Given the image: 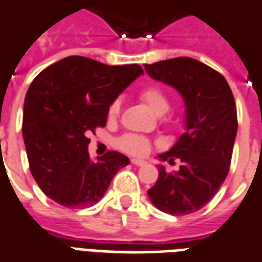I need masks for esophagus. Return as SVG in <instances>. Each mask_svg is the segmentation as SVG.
<instances>
[{
  "mask_svg": "<svg viewBox=\"0 0 262 262\" xmlns=\"http://www.w3.org/2000/svg\"><path fill=\"white\" fill-rule=\"evenodd\" d=\"M132 163L135 164V166H146L147 162L143 160V159H132Z\"/></svg>",
  "mask_w": 262,
  "mask_h": 262,
  "instance_id": "34e87169",
  "label": "esophagus"
}]
</instances>
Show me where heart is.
<instances>
[{"instance_id":"heart-1","label":"heart","mask_w":262,"mask_h":262,"mask_svg":"<svg viewBox=\"0 0 262 262\" xmlns=\"http://www.w3.org/2000/svg\"><path fill=\"white\" fill-rule=\"evenodd\" d=\"M140 98L147 103L150 109L156 115H164L169 111V99L164 95L162 89H159L157 86H147L144 88L143 91L140 92ZM120 107H122V102L120 99L113 100L109 109H107V118L113 120L119 116L120 113ZM119 147L122 150H125L126 153L130 155H136V156H142L146 155L150 149V142L143 136L139 135H125L123 137L119 139Z\"/></svg>"}]
</instances>
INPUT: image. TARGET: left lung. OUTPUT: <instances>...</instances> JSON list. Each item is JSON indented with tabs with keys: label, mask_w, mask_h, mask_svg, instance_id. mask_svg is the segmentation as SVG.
I'll list each match as a JSON object with an SVG mask.
<instances>
[{
	"label": "left lung",
	"mask_w": 262,
	"mask_h": 262,
	"mask_svg": "<svg viewBox=\"0 0 262 262\" xmlns=\"http://www.w3.org/2000/svg\"><path fill=\"white\" fill-rule=\"evenodd\" d=\"M151 79L174 88L186 106L184 133L173 147L159 155L177 171L157 164L159 179L147 190L160 211L186 215L199 211L217 194L230 170L237 136V109L224 76L193 58H173L144 65Z\"/></svg>",
	"instance_id": "left-lung-1"
}]
</instances>
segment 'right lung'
<instances>
[{
  "mask_svg": "<svg viewBox=\"0 0 262 262\" xmlns=\"http://www.w3.org/2000/svg\"><path fill=\"white\" fill-rule=\"evenodd\" d=\"M143 74L140 65L111 67L68 56L32 80L24 102L23 137L29 169L45 195L63 207H91L130 160L107 151L92 160L89 133L106 126L107 109Z\"/></svg>",
  "mask_w": 262,
  "mask_h": 262,
  "instance_id": "add662e5",
  "label": "right lung"
}]
</instances>
